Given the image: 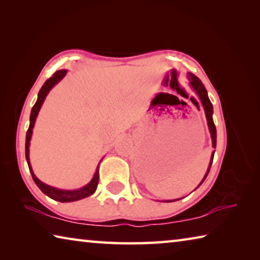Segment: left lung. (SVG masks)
I'll return each instance as SVG.
<instances>
[{
  "mask_svg": "<svg viewBox=\"0 0 260 260\" xmlns=\"http://www.w3.org/2000/svg\"><path fill=\"white\" fill-rule=\"evenodd\" d=\"M188 78H189V80H190V86L192 87V89L196 91V94L199 95V98H200L201 102H202V105H203V108H204L206 120H208V126H209V131H210V134H211V139H212V147L215 148V146H217V129H215V125H214L213 118H212V114H213L212 103H211V101H210L209 96H208V91H206L204 85L202 83L200 79L192 73H188ZM214 151L212 152V156H211V160H210L208 172H206L205 177L203 178V180H202V182L199 184V187L201 186L202 183H203V181L206 179V177H208V174L210 172L211 165H212V161H213ZM179 200H181V199H179ZM174 201H178V200H174ZM174 201H165V202H174Z\"/></svg>",
  "mask_w": 260,
  "mask_h": 260,
  "instance_id": "8db88e82",
  "label": "left lung"
}]
</instances>
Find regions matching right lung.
I'll use <instances>...</instances> for the list:
<instances>
[{
    "label": "right lung",
    "mask_w": 260,
    "mask_h": 260,
    "mask_svg": "<svg viewBox=\"0 0 260 260\" xmlns=\"http://www.w3.org/2000/svg\"><path fill=\"white\" fill-rule=\"evenodd\" d=\"M67 72H68L67 70H59V71H56L54 74H52L51 78L48 79V80L45 83H43V86L41 87V89L38 94L37 102H35L34 107L32 108V111H30L29 127L27 129V133H26V143H25L26 160H27L29 172H30V174H32V178L34 180V182L37 183V186L41 189V191L45 193V195H47L48 197H50V199L55 200V201L61 202V203H65V202L79 201V200L86 199V197L93 195V193L96 190V188H98L99 178H100L99 166H98V169H96V172L94 174L93 179H91V181L88 184H86L85 187H82L80 189H76V190H63V189H58V188L48 186V184L40 181V180L35 177V174H34L33 170H32V166H30V162H29V141H30V138H32L33 127H34V124H35V120H37L38 113H39V111H40L41 105L43 104V102H45L47 95L50 91L51 88L54 87L55 85H57V83H58L61 80V79L67 76Z\"/></svg>",
    "instance_id": "right-lung-1"
}]
</instances>
